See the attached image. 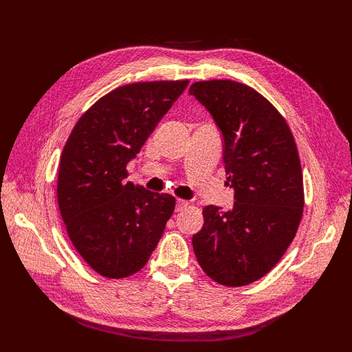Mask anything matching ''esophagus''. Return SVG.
Masks as SVG:
<instances>
[{"label":"esophagus","instance_id":"esophagus-1","mask_svg":"<svg viewBox=\"0 0 352 352\" xmlns=\"http://www.w3.org/2000/svg\"><path fill=\"white\" fill-rule=\"evenodd\" d=\"M186 207H188V201H184V199H177V206H175V210H177V212H182V210H184Z\"/></svg>","mask_w":352,"mask_h":352}]
</instances>
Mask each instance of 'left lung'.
<instances>
[{"label":"left lung","mask_w":352,"mask_h":352,"mask_svg":"<svg viewBox=\"0 0 352 352\" xmlns=\"http://www.w3.org/2000/svg\"><path fill=\"white\" fill-rule=\"evenodd\" d=\"M189 92L219 126L227 182L236 199L228 212L203 208L204 226L192 237L193 251L213 281L246 286L278 263L300 227V154L286 119L256 89L208 80L193 83Z\"/></svg>","instance_id":"1"}]
</instances>
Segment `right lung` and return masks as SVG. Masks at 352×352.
Wrapping results in <instances>:
<instances>
[{"instance_id": "obj_1", "label": "right lung", "mask_w": 352, "mask_h": 352, "mask_svg": "<svg viewBox=\"0 0 352 352\" xmlns=\"http://www.w3.org/2000/svg\"><path fill=\"white\" fill-rule=\"evenodd\" d=\"M189 80L116 87L89 107L60 155L57 203L74 248L95 272L125 278L146 265L175 198L125 182L136 157Z\"/></svg>"}]
</instances>
